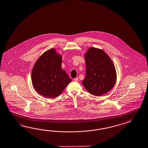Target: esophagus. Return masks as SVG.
I'll return each instance as SVG.
<instances>
[{
    "label": "esophagus",
    "instance_id": "1",
    "mask_svg": "<svg viewBox=\"0 0 148 148\" xmlns=\"http://www.w3.org/2000/svg\"><path fill=\"white\" fill-rule=\"evenodd\" d=\"M74 81H75V82H78L79 81V78L78 77H76V78L74 79Z\"/></svg>",
    "mask_w": 148,
    "mask_h": 148
}]
</instances>
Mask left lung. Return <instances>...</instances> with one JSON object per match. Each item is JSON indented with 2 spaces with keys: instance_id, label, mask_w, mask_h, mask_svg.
I'll return each instance as SVG.
<instances>
[{
  "instance_id": "left-lung-1",
  "label": "left lung",
  "mask_w": 148,
  "mask_h": 148,
  "mask_svg": "<svg viewBox=\"0 0 148 148\" xmlns=\"http://www.w3.org/2000/svg\"><path fill=\"white\" fill-rule=\"evenodd\" d=\"M86 76L82 84L92 95L100 96L114 86L117 73L114 64L104 50L90 47L84 54Z\"/></svg>"
}]
</instances>
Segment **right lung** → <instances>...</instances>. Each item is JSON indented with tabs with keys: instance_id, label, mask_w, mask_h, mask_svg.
Here are the masks:
<instances>
[{
	"instance_id": "1",
	"label": "right lung",
	"mask_w": 148,
	"mask_h": 148,
	"mask_svg": "<svg viewBox=\"0 0 148 148\" xmlns=\"http://www.w3.org/2000/svg\"><path fill=\"white\" fill-rule=\"evenodd\" d=\"M62 58L61 54L51 48L36 60L31 79L34 89L40 95L48 98L57 97L72 82L66 71L62 69Z\"/></svg>"
}]
</instances>
